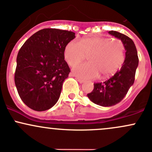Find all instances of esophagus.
<instances>
[{
  "mask_svg": "<svg viewBox=\"0 0 152 152\" xmlns=\"http://www.w3.org/2000/svg\"><path fill=\"white\" fill-rule=\"evenodd\" d=\"M71 76H74V75H73V74H72V73H71ZM76 79H77V81H79V82L80 83V84H82V83H84V80H83V79H80V78H79V77H76Z\"/></svg>",
  "mask_w": 152,
  "mask_h": 152,
  "instance_id": "obj_1",
  "label": "esophagus"
}]
</instances>
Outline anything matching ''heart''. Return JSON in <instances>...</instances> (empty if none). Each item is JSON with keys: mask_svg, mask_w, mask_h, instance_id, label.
<instances>
[{"mask_svg": "<svg viewBox=\"0 0 152 152\" xmlns=\"http://www.w3.org/2000/svg\"><path fill=\"white\" fill-rule=\"evenodd\" d=\"M85 55L88 56L89 63L74 66L72 71L75 76L90 79L98 77L100 73L102 77H107L122 66L125 58L124 46L118 39L90 37L79 42H70L65 48V60L71 66L81 62Z\"/></svg>", "mask_w": 152, "mask_h": 152, "instance_id": "1", "label": "heart"}]
</instances>
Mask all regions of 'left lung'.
I'll use <instances>...</instances> for the list:
<instances>
[{"label": "left lung", "mask_w": 152, "mask_h": 152, "mask_svg": "<svg viewBox=\"0 0 152 152\" xmlns=\"http://www.w3.org/2000/svg\"><path fill=\"white\" fill-rule=\"evenodd\" d=\"M108 33L122 42L126 50V58L122 67L114 76L103 83H95L93 91L87 94L92 102L102 107L115 105L126 96L134 83L138 65L137 50L132 39L116 31H110Z\"/></svg>", "instance_id": "left-lung-1"}]
</instances>
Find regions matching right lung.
Returning a JSON list of instances; mask_svg holds the SVG:
<instances>
[{"label":"right lung","instance_id":"add662e5","mask_svg":"<svg viewBox=\"0 0 152 152\" xmlns=\"http://www.w3.org/2000/svg\"><path fill=\"white\" fill-rule=\"evenodd\" d=\"M74 38L73 31L43 29L30 37L19 50L15 84L20 98L29 108L45 111L56 104L70 73L64 50Z\"/></svg>","mask_w":152,"mask_h":152}]
</instances>
